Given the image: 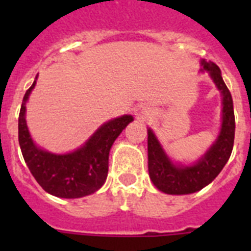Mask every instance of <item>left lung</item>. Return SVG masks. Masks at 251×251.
Segmentation results:
<instances>
[{"instance_id":"obj_1","label":"left lung","mask_w":251,"mask_h":251,"mask_svg":"<svg viewBox=\"0 0 251 251\" xmlns=\"http://www.w3.org/2000/svg\"><path fill=\"white\" fill-rule=\"evenodd\" d=\"M202 72L206 70L223 96L222 129L216 141L195 164H173L160 146L152 130L149 134V173L152 183L165 194L181 195L199 191L216 178L226 161L229 160L234 142L233 100L228 87L222 78L218 65L202 61Z\"/></svg>"}]
</instances>
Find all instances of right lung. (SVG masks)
<instances>
[{
  "mask_svg": "<svg viewBox=\"0 0 251 251\" xmlns=\"http://www.w3.org/2000/svg\"><path fill=\"white\" fill-rule=\"evenodd\" d=\"M35 84L36 80L25 94L18 118V138L25 164L37 183L54 197L82 198L92 194L105 182L110 147L133 116L125 114L102 124L74 152L50 153L33 143L25 124V101Z\"/></svg>",
  "mask_w": 251,
  "mask_h": 251,
  "instance_id": "obj_1",
  "label": "right lung"
}]
</instances>
